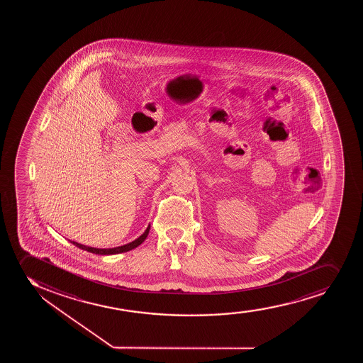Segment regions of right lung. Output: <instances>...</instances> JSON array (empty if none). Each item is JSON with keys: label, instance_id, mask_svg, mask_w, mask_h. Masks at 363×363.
<instances>
[{"label": "right lung", "instance_id": "1", "mask_svg": "<svg viewBox=\"0 0 363 363\" xmlns=\"http://www.w3.org/2000/svg\"><path fill=\"white\" fill-rule=\"evenodd\" d=\"M149 230H150V226H147V229L145 230V233H143L140 238H138L135 241L130 242V243H127L125 246L121 247H115V248H108V250H101V248H93V247H87L84 246V245H79L77 242H71L72 245H75L76 247H79L81 250H87V252H91V253H94V255H118V253H125V252H128V250H134V248H137L138 246H140L143 242L145 241V238H147V235H149Z\"/></svg>", "mask_w": 363, "mask_h": 363}]
</instances>
